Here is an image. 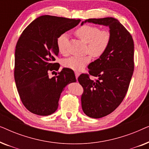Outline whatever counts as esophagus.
Wrapping results in <instances>:
<instances>
[{"label": "esophagus", "instance_id": "obj_1", "mask_svg": "<svg viewBox=\"0 0 149 149\" xmlns=\"http://www.w3.org/2000/svg\"><path fill=\"white\" fill-rule=\"evenodd\" d=\"M74 74H75V77H76V79L78 78V77L79 76V72H77V71H76V72H74Z\"/></svg>", "mask_w": 149, "mask_h": 149}]
</instances>
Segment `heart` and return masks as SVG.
<instances>
[{
    "label": "heart",
    "instance_id": "obj_1",
    "mask_svg": "<svg viewBox=\"0 0 149 149\" xmlns=\"http://www.w3.org/2000/svg\"><path fill=\"white\" fill-rule=\"evenodd\" d=\"M77 37L87 43V52L95 58H99L104 54L111 42V32L109 30L102 29L98 26L84 24L81 26L74 32ZM68 35L64 33L60 34L56 40L57 47L62 54H66V44ZM90 54L84 56H72L64 61L63 65L71 70H82L91 61Z\"/></svg>",
    "mask_w": 149,
    "mask_h": 149
}]
</instances>
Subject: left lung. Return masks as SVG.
<instances>
[{
    "label": "left lung",
    "instance_id": "8db88e82",
    "mask_svg": "<svg viewBox=\"0 0 149 149\" xmlns=\"http://www.w3.org/2000/svg\"><path fill=\"white\" fill-rule=\"evenodd\" d=\"M109 26L112 39L104 54L88 66L89 74H81L83 88L81 106L85 115L98 119L113 112L123 100L134 70V40L127 29L113 17L83 22ZM90 76L97 77L91 80Z\"/></svg>",
    "mask_w": 149,
    "mask_h": 149
}]
</instances>
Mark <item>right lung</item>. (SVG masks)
Segmentation results:
<instances>
[{
    "instance_id": "obj_1",
    "label": "right lung",
    "mask_w": 149,
    "mask_h": 149,
    "mask_svg": "<svg viewBox=\"0 0 149 149\" xmlns=\"http://www.w3.org/2000/svg\"><path fill=\"white\" fill-rule=\"evenodd\" d=\"M80 21L42 15L20 35L15 47L14 77L20 99L31 113L41 116L55 113L63 89L68 83L76 82L74 73L70 68H64L52 78L48 73L60 68L55 62L59 54L57 38Z\"/></svg>"
}]
</instances>
